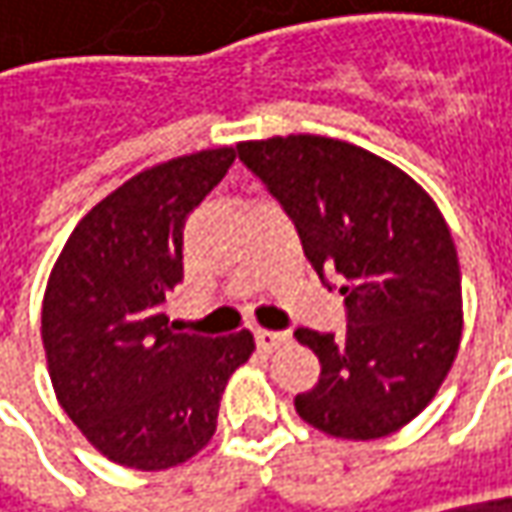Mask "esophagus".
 I'll return each mask as SVG.
<instances>
[{
  "label": "esophagus",
  "instance_id": "esophagus-1",
  "mask_svg": "<svg viewBox=\"0 0 512 512\" xmlns=\"http://www.w3.org/2000/svg\"><path fill=\"white\" fill-rule=\"evenodd\" d=\"M255 339L260 350H275V347L289 342V333H284V330H255Z\"/></svg>",
  "mask_w": 512,
  "mask_h": 512
}]
</instances>
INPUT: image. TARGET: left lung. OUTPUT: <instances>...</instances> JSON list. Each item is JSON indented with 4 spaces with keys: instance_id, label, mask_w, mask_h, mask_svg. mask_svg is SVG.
<instances>
[{
    "instance_id": "left-lung-1",
    "label": "left lung",
    "mask_w": 512,
    "mask_h": 512,
    "mask_svg": "<svg viewBox=\"0 0 512 512\" xmlns=\"http://www.w3.org/2000/svg\"><path fill=\"white\" fill-rule=\"evenodd\" d=\"M237 156L295 223L318 278L342 281L345 333L295 330L321 362L295 411L347 440L403 429L432 403L464 330L458 252L435 199L397 165L339 138L243 141Z\"/></svg>"
}]
</instances>
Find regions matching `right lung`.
<instances>
[{"mask_svg": "<svg viewBox=\"0 0 512 512\" xmlns=\"http://www.w3.org/2000/svg\"><path fill=\"white\" fill-rule=\"evenodd\" d=\"M234 147L150 167L72 231L43 298L48 376L63 411L109 461L141 472L185 464L217 432L228 376L255 350L176 333L165 295L182 281V228L234 162Z\"/></svg>", "mask_w": 512, "mask_h": 512, "instance_id": "obj_1", "label": "right lung"}]
</instances>
